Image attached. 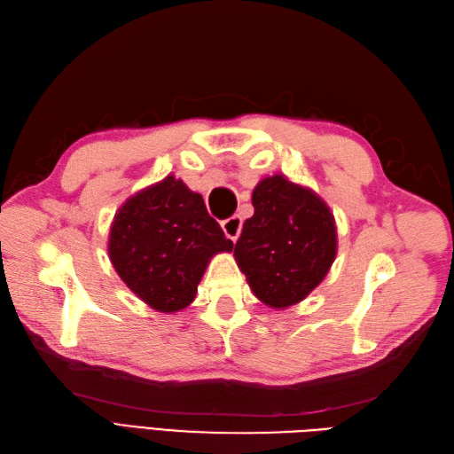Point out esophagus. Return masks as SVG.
Masks as SVG:
<instances>
[{
	"label": "esophagus",
	"mask_w": 454,
	"mask_h": 454,
	"mask_svg": "<svg viewBox=\"0 0 454 454\" xmlns=\"http://www.w3.org/2000/svg\"><path fill=\"white\" fill-rule=\"evenodd\" d=\"M223 232L227 235V239H231L232 242H237L240 231H242V219L239 215H231L222 222Z\"/></svg>",
	"instance_id": "34e87169"
}]
</instances>
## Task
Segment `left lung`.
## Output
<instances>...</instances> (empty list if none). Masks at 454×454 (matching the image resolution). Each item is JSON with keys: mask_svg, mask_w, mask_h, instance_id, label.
<instances>
[{"mask_svg": "<svg viewBox=\"0 0 454 454\" xmlns=\"http://www.w3.org/2000/svg\"><path fill=\"white\" fill-rule=\"evenodd\" d=\"M254 215L246 219L235 257L255 297L270 309L301 303L337 255V227L312 189L277 174L261 180Z\"/></svg>", "mask_w": 454, "mask_h": 454, "instance_id": "left-lung-1", "label": "left lung"}]
</instances>
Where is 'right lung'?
Returning a JSON list of instances; mask_svg holds the SVG:
<instances>
[{"mask_svg":"<svg viewBox=\"0 0 454 454\" xmlns=\"http://www.w3.org/2000/svg\"><path fill=\"white\" fill-rule=\"evenodd\" d=\"M231 250L202 197L172 174L121 206L107 242L121 280L159 312L193 303L208 261Z\"/></svg>","mask_w":454,"mask_h":454,"instance_id":"right-lung-1","label":"right lung"}]
</instances>
